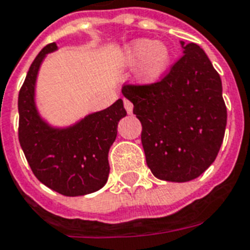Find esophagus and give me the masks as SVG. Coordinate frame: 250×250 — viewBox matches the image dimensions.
I'll use <instances>...</instances> for the list:
<instances>
[{"label": "esophagus", "mask_w": 250, "mask_h": 250, "mask_svg": "<svg viewBox=\"0 0 250 250\" xmlns=\"http://www.w3.org/2000/svg\"><path fill=\"white\" fill-rule=\"evenodd\" d=\"M124 107L126 109V112L130 115L133 113V103H131L130 100H127V99H124Z\"/></svg>", "instance_id": "obj_1"}]
</instances>
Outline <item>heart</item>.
<instances>
[{
    "label": "heart",
    "mask_w": 250,
    "mask_h": 250,
    "mask_svg": "<svg viewBox=\"0 0 250 250\" xmlns=\"http://www.w3.org/2000/svg\"><path fill=\"white\" fill-rule=\"evenodd\" d=\"M123 62L127 65L138 63L135 78L141 83H154L166 73L171 52L163 42H156L150 39H138L124 49Z\"/></svg>",
    "instance_id": "heart-1"
}]
</instances>
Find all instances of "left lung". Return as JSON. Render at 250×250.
Here are the masks:
<instances>
[{
	"label": "left lung",
	"mask_w": 250,
	"mask_h": 250,
	"mask_svg": "<svg viewBox=\"0 0 250 250\" xmlns=\"http://www.w3.org/2000/svg\"><path fill=\"white\" fill-rule=\"evenodd\" d=\"M159 82L125 84L123 95L142 124L143 150L152 175L187 183L215 160L224 138L227 108L222 81L205 51L194 42Z\"/></svg>",
	"instance_id": "1"
}]
</instances>
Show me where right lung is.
<instances>
[{
	"label": "right lung",
	"instance_id": "right-lung-1",
	"mask_svg": "<svg viewBox=\"0 0 250 250\" xmlns=\"http://www.w3.org/2000/svg\"><path fill=\"white\" fill-rule=\"evenodd\" d=\"M56 49V42L42 48L19 91V143L34 175L45 187L67 197L90 194L107 183L108 152L126 111L119 99L107 109L87 115L67 127L46 123L36 108L35 87L40 65Z\"/></svg>",
	"mask_w": 250,
	"mask_h": 250
}]
</instances>
